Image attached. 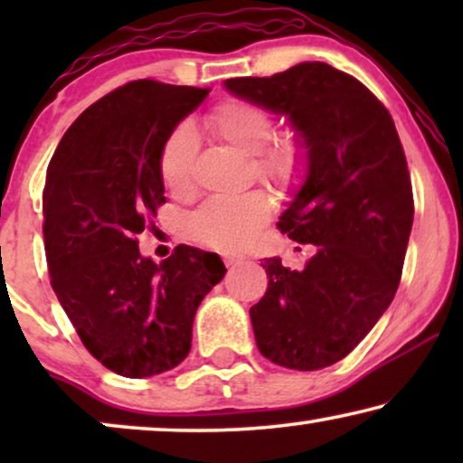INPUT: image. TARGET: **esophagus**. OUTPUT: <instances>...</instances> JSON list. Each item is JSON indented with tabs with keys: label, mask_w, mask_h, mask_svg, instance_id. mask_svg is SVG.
<instances>
[{
	"label": "esophagus",
	"mask_w": 463,
	"mask_h": 463,
	"mask_svg": "<svg viewBox=\"0 0 463 463\" xmlns=\"http://www.w3.org/2000/svg\"><path fill=\"white\" fill-rule=\"evenodd\" d=\"M242 261H244L242 255H230V252H227V255H223V263L227 265V268H232V265H238V263H242Z\"/></svg>",
	"instance_id": "esophagus-1"
}]
</instances>
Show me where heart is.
<instances>
[{
  "instance_id": "heart-1",
  "label": "heart",
  "mask_w": 463,
  "mask_h": 463,
  "mask_svg": "<svg viewBox=\"0 0 463 463\" xmlns=\"http://www.w3.org/2000/svg\"><path fill=\"white\" fill-rule=\"evenodd\" d=\"M206 126L221 141L250 156L259 179L274 187L297 185L309 166V143L299 128L274 132V113L249 100L227 99L213 107ZM198 137L189 124L168 132L160 151V176L166 189L185 195L195 185ZM269 214V198L261 189L246 194H219L195 208L187 230L195 242L217 250L249 244Z\"/></svg>"
}]
</instances>
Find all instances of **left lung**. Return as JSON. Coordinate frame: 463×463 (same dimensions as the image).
Masks as SVG:
<instances>
[{
	"mask_svg": "<svg viewBox=\"0 0 463 463\" xmlns=\"http://www.w3.org/2000/svg\"><path fill=\"white\" fill-rule=\"evenodd\" d=\"M225 86L288 113L307 137V179L278 230L316 252L301 271L265 259L268 290L250 320L271 363L325 369L366 337L402 276L415 204L394 119L363 81L326 62Z\"/></svg>",
	"mask_w": 463,
	"mask_h": 463,
	"instance_id": "left-lung-1",
	"label": "left lung"
}]
</instances>
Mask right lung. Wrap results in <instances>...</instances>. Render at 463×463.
Wrapping results in <instances>:
<instances>
[{"mask_svg":"<svg viewBox=\"0 0 463 463\" xmlns=\"http://www.w3.org/2000/svg\"><path fill=\"white\" fill-rule=\"evenodd\" d=\"M208 92L128 81L69 126L48 164L50 284L86 350L118 375L151 377L181 364L195 309L227 271L214 252L187 244L157 265L141 257L137 240L166 202L162 145Z\"/></svg>","mask_w":463,"mask_h":463,"instance_id":"obj_1","label":"right lung"}]
</instances>
